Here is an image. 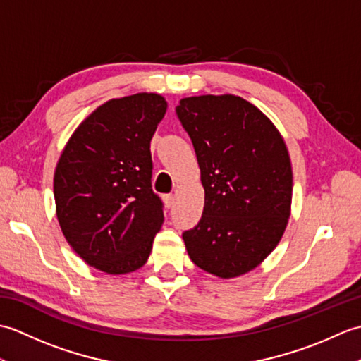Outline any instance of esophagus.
<instances>
[{
  "label": "esophagus",
  "mask_w": 361,
  "mask_h": 361,
  "mask_svg": "<svg viewBox=\"0 0 361 361\" xmlns=\"http://www.w3.org/2000/svg\"><path fill=\"white\" fill-rule=\"evenodd\" d=\"M163 198H164V203H166L167 208H172V206L175 204V197L172 194H167Z\"/></svg>",
  "instance_id": "obj_1"
}]
</instances>
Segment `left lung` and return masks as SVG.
<instances>
[{
  "label": "left lung",
  "mask_w": 361,
  "mask_h": 361,
  "mask_svg": "<svg viewBox=\"0 0 361 361\" xmlns=\"http://www.w3.org/2000/svg\"><path fill=\"white\" fill-rule=\"evenodd\" d=\"M176 116L194 144L204 208L183 233L190 260L219 278L251 271L270 255L290 217L293 172L279 130L233 94L185 97Z\"/></svg>",
  "instance_id": "1"
}]
</instances>
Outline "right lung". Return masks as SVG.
<instances>
[{"instance_id": "right-lung-1", "label": "right lung", "mask_w": 361, "mask_h": 361, "mask_svg": "<svg viewBox=\"0 0 361 361\" xmlns=\"http://www.w3.org/2000/svg\"><path fill=\"white\" fill-rule=\"evenodd\" d=\"M166 110L155 93L111 99L75 128L59 158L60 228L71 248L104 273L141 268L164 221L152 190L150 141Z\"/></svg>"}]
</instances>
